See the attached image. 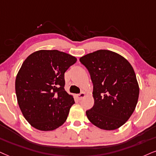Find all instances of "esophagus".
<instances>
[{
  "label": "esophagus",
  "instance_id": "obj_1",
  "mask_svg": "<svg viewBox=\"0 0 156 156\" xmlns=\"http://www.w3.org/2000/svg\"><path fill=\"white\" fill-rule=\"evenodd\" d=\"M84 96H85V93H84V92H82L81 93L77 94V95H76V98H77L79 100H82L84 97Z\"/></svg>",
  "mask_w": 156,
  "mask_h": 156
}]
</instances>
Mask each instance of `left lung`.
Segmentation results:
<instances>
[{
    "label": "left lung",
    "mask_w": 156,
    "mask_h": 156,
    "mask_svg": "<svg viewBox=\"0 0 156 156\" xmlns=\"http://www.w3.org/2000/svg\"><path fill=\"white\" fill-rule=\"evenodd\" d=\"M93 84L94 105L86 111L92 124L114 130L133 113L139 98L135 73L124 57L108 50H99L80 58Z\"/></svg>",
    "instance_id": "8db88e82"
}]
</instances>
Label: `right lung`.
Instances as JSON below:
<instances>
[{
    "label": "right lung",
    "mask_w": 156,
    "mask_h": 156,
    "mask_svg": "<svg viewBox=\"0 0 156 156\" xmlns=\"http://www.w3.org/2000/svg\"><path fill=\"white\" fill-rule=\"evenodd\" d=\"M76 61L57 50L36 51L25 59L15 90L23 116L33 127L52 131L66 122L74 100L65 91L64 73Z\"/></svg>",
    "instance_id": "add662e5"
}]
</instances>
